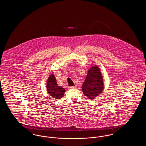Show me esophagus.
<instances>
[{"mask_svg":"<svg viewBox=\"0 0 146 146\" xmlns=\"http://www.w3.org/2000/svg\"><path fill=\"white\" fill-rule=\"evenodd\" d=\"M76 88V85H75V86H70V88H70V89H74V88Z\"/></svg>","mask_w":146,"mask_h":146,"instance_id":"34e87169","label":"esophagus"}]
</instances>
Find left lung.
I'll use <instances>...</instances> for the list:
<instances>
[{"label": "left lung", "mask_w": 146, "mask_h": 146, "mask_svg": "<svg viewBox=\"0 0 146 146\" xmlns=\"http://www.w3.org/2000/svg\"><path fill=\"white\" fill-rule=\"evenodd\" d=\"M82 88L85 96L91 100L102 93L104 89L103 77L97 66H93L89 70Z\"/></svg>", "instance_id": "8db88e82"}]
</instances>
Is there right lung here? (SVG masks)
I'll use <instances>...</instances> for the list:
<instances>
[{
    "label": "right lung",
    "instance_id": "right-lung-1",
    "mask_svg": "<svg viewBox=\"0 0 146 146\" xmlns=\"http://www.w3.org/2000/svg\"><path fill=\"white\" fill-rule=\"evenodd\" d=\"M46 89L49 95L56 99H60L64 95L65 90L59 86L53 74L49 76L46 84Z\"/></svg>",
    "mask_w": 146,
    "mask_h": 146
}]
</instances>
